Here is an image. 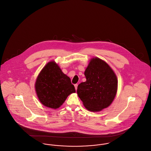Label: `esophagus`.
<instances>
[{
  "label": "esophagus",
  "instance_id": "esophagus-1",
  "mask_svg": "<svg viewBox=\"0 0 151 151\" xmlns=\"http://www.w3.org/2000/svg\"><path fill=\"white\" fill-rule=\"evenodd\" d=\"M74 86H75V89H76V90H77V88H78V85H77V84H75Z\"/></svg>",
  "mask_w": 151,
  "mask_h": 151
}]
</instances>
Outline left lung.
<instances>
[{
  "mask_svg": "<svg viewBox=\"0 0 151 151\" xmlns=\"http://www.w3.org/2000/svg\"><path fill=\"white\" fill-rule=\"evenodd\" d=\"M84 73L86 81L78 85L77 93L85 108L97 112L110 106L117 94L118 79L109 65L93 58Z\"/></svg>",
  "mask_w": 151,
  "mask_h": 151,
  "instance_id": "left-lung-1",
  "label": "left lung"
}]
</instances>
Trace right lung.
Returning <instances> with one entry per match:
<instances>
[{
	"label": "right lung",
	"instance_id": "obj_1",
	"mask_svg": "<svg viewBox=\"0 0 151 151\" xmlns=\"http://www.w3.org/2000/svg\"><path fill=\"white\" fill-rule=\"evenodd\" d=\"M35 90L40 103L54 109L59 108L69 94L76 92L69 77L62 72L55 61L48 62L40 71Z\"/></svg>",
	"mask_w": 151,
	"mask_h": 151
}]
</instances>
